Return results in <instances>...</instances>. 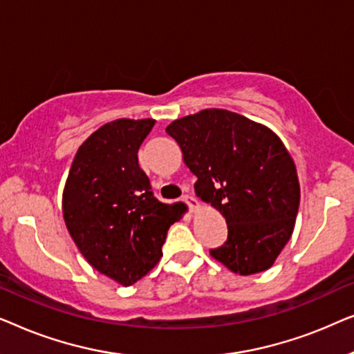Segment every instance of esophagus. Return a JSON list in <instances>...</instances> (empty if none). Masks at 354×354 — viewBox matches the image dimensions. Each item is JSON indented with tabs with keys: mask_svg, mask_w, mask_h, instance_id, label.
<instances>
[{
	"mask_svg": "<svg viewBox=\"0 0 354 354\" xmlns=\"http://www.w3.org/2000/svg\"><path fill=\"white\" fill-rule=\"evenodd\" d=\"M183 201L187 203V205H188V207H190V211H192V212H196L198 209H200V203H198L196 198H193L192 195L183 196Z\"/></svg>",
	"mask_w": 354,
	"mask_h": 354,
	"instance_id": "obj_1",
	"label": "esophagus"
}]
</instances>
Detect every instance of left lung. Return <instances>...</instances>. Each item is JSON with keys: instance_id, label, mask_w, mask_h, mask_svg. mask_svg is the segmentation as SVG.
Here are the masks:
<instances>
[{"instance_id": "1", "label": "left lung", "mask_w": 354, "mask_h": 354, "mask_svg": "<svg viewBox=\"0 0 354 354\" xmlns=\"http://www.w3.org/2000/svg\"><path fill=\"white\" fill-rule=\"evenodd\" d=\"M166 132L198 178L196 196L225 217L229 236L209 254L240 275L272 268L299 206L297 166L277 133L217 108L176 119Z\"/></svg>"}]
</instances>
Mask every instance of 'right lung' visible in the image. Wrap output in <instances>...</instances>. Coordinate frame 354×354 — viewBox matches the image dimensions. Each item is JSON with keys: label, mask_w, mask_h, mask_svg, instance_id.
<instances>
[{"label": "right lung", "mask_w": 354, "mask_h": 354, "mask_svg": "<svg viewBox=\"0 0 354 354\" xmlns=\"http://www.w3.org/2000/svg\"><path fill=\"white\" fill-rule=\"evenodd\" d=\"M154 119H115L95 130L77 149L62 192V217L91 268L129 287L162 256L178 203L166 205L151 193L138 166V149Z\"/></svg>", "instance_id": "right-lung-1"}]
</instances>
